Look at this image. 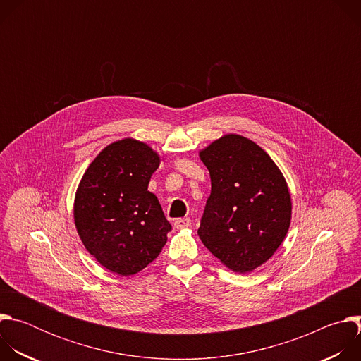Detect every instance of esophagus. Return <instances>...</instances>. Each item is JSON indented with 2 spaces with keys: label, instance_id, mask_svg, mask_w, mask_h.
I'll return each mask as SVG.
<instances>
[{
  "label": "esophagus",
  "instance_id": "1",
  "mask_svg": "<svg viewBox=\"0 0 361 361\" xmlns=\"http://www.w3.org/2000/svg\"><path fill=\"white\" fill-rule=\"evenodd\" d=\"M191 226V220L190 219H178L174 221V227L177 230H184V228H188Z\"/></svg>",
  "mask_w": 361,
  "mask_h": 361
}]
</instances>
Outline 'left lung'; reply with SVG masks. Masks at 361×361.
Returning a JSON list of instances; mask_svg holds the SVG:
<instances>
[{"label":"left lung","instance_id":"left-lung-1","mask_svg":"<svg viewBox=\"0 0 361 361\" xmlns=\"http://www.w3.org/2000/svg\"><path fill=\"white\" fill-rule=\"evenodd\" d=\"M200 159L210 171L212 194L198 235L233 271H252L270 259L288 231L287 183L263 148L237 134L214 141Z\"/></svg>","mask_w":361,"mask_h":361}]
</instances>
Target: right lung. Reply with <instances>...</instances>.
Instances as JSON below:
<instances>
[{
  "label": "right lung",
  "mask_w": 361,
  "mask_h": 361,
  "mask_svg": "<svg viewBox=\"0 0 361 361\" xmlns=\"http://www.w3.org/2000/svg\"><path fill=\"white\" fill-rule=\"evenodd\" d=\"M160 157L126 138L102 149L84 173L74 201L78 235L97 262L133 276L161 252L171 224L148 183Z\"/></svg>",
  "instance_id": "right-lung-1"
}]
</instances>
